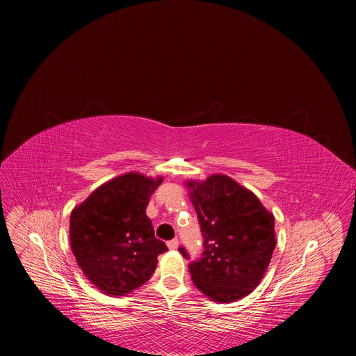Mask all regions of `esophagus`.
Returning <instances> with one entry per match:
<instances>
[{"label": "esophagus", "instance_id": "1", "mask_svg": "<svg viewBox=\"0 0 356 356\" xmlns=\"http://www.w3.org/2000/svg\"><path fill=\"white\" fill-rule=\"evenodd\" d=\"M178 245H179L178 239H172V241L168 242V248H169V250H177Z\"/></svg>", "mask_w": 356, "mask_h": 356}]
</instances>
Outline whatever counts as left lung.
I'll return each mask as SVG.
<instances>
[{
	"mask_svg": "<svg viewBox=\"0 0 356 356\" xmlns=\"http://www.w3.org/2000/svg\"><path fill=\"white\" fill-rule=\"evenodd\" d=\"M187 186L203 236L202 257L188 264L193 282L218 303L248 296L275 251V217L230 177L212 175ZM179 252L188 260L184 246Z\"/></svg>",
	"mask_w": 356,
	"mask_h": 356,
	"instance_id": "left-lung-1",
	"label": "left lung"
}]
</instances>
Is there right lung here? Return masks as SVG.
<instances>
[{
  "mask_svg": "<svg viewBox=\"0 0 356 356\" xmlns=\"http://www.w3.org/2000/svg\"><path fill=\"white\" fill-rule=\"evenodd\" d=\"M161 181L131 172L105 182L71 212L75 260L104 293L124 296L144 285L156 270L157 257L168 251L145 213Z\"/></svg>",
  "mask_w": 356,
  "mask_h": 356,
  "instance_id": "obj_1",
  "label": "right lung"
}]
</instances>
